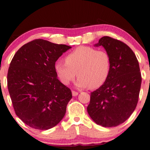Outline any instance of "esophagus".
I'll return each instance as SVG.
<instances>
[{
    "label": "esophagus",
    "mask_w": 150,
    "mask_h": 150,
    "mask_svg": "<svg viewBox=\"0 0 150 150\" xmlns=\"http://www.w3.org/2000/svg\"><path fill=\"white\" fill-rule=\"evenodd\" d=\"M72 96H76L78 94V93L77 92L74 91V90H72Z\"/></svg>",
    "instance_id": "1"
}]
</instances>
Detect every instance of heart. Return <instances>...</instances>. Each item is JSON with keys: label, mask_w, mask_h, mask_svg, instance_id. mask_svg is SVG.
I'll list each match as a JSON object with an SVG mask.
<instances>
[{"label": "heart", "mask_w": 150, "mask_h": 150, "mask_svg": "<svg viewBox=\"0 0 150 150\" xmlns=\"http://www.w3.org/2000/svg\"><path fill=\"white\" fill-rule=\"evenodd\" d=\"M54 69L64 84H69L78 75V87L96 89L108 78L111 58L105 50L81 46L66 56L65 62H56Z\"/></svg>", "instance_id": "1"}]
</instances>
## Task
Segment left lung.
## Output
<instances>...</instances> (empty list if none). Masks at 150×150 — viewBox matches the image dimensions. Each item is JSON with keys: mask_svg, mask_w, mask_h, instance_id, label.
<instances>
[{"mask_svg": "<svg viewBox=\"0 0 150 150\" xmlns=\"http://www.w3.org/2000/svg\"><path fill=\"white\" fill-rule=\"evenodd\" d=\"M96 46H102L111 58V69L105 82L90 94L87 111L93 121L103 127L117 126L136 109L142 76L138 60L123 42L103 36Z\"/></svg>", "mask_w": 150, "mask_h": 150, "instance_id": "1", "label": "left lung"}]
</instances>
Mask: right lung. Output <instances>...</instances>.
<instances>
[{"instance_id": "right-lung-1", "label": "right lung", "mask_w": 150, "mask_h": 150, "mask_svg": "<svg viewBox=\"0 0 150 150\" xmlns=\"http://www.w3.org/2000/svg\"><path fill=\"white\" fill-rule=\"evenodd\" d=\"M70 48L36 39L22 46L12 59L8 92L16 116L28 126L46 130L64 116L72 92L58 79L54 66Z\"/></svg>"}]
</instances>
